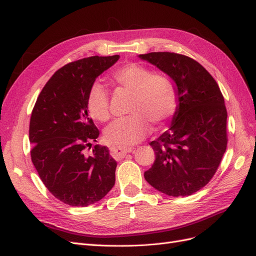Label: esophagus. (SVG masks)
<instances>
[{"label":"esophagus","mask_w":256,"mask_h":256,"mask_svg":"<svg viewBox=\"0 0 256 256\" xmlns=\"http://www.w3.org/2000/svg\"><path fill=\"white\" fill-rule=\"evenodd\" d=\"M132 150V148L130 147H112L111 148V156L116 158H124L128 152Z\"/></svg>","instance_id":"esophagus-1"}]
</instances>
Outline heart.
<instances>
[{
    "label": "heart",
    "instance_id": "b5f03b06",
    "mask_svg": "<svg viewBox=\"0 0 256 256\" xmlns=\"http://www.w3.org/2000/svg\"><path fill=\"white\" fill-rule=\"evenodd\" d=\"M116 82L134 93L129 112L106 128L104 138L113 146L127 147L140 142L149 132L150 122L164 126L177 111L178 98L170 79L136 64H129L113 73ZM86 108L90 116L100 122L110 118L109 91L102 82H94L88 91Z\"/></svg>",
    "mask_w": 256,
    "mask_h": 256
}]
</instances>
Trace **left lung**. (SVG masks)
Returning a JSON list of instances; mask_svg holds the SVG:
<instances>
[{"label":"left lung","mask_w":256,"mask_h":256,"mask_svg":"<svg viewBox=\"0 0 256 256\" xmlns=\"http://www.w3.org/2000/svg\"><path fill=\"white\" fill-rule=\"evenodd\" d=\"M177 84L179 104L170 130L149 143L156 154L146 181L174 197L192 195L210 181L228 144V113L213 76L196 60L170 52L140 55Z\"/></svg>","instance_id":"obj_1"}]
</instances>
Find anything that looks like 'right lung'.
Listing matches in <instances>:
<instances>
[{
    "instance_id": "1",
    "label": "right lung",
    "mask_w": 256,
    "mask_h": 256,
    "mask_svg": "<svg viewBox=\"0 0 256 256\" xmlns=\"http://www.w3.org/2000/svg\"><path fill=\"white\" fill-rule=\"evenodd\" d=\"M120 56H92L59 68L43 86L32 111L30 156L46 188L72 206L102 199L116 183V162L106 146L95 145L100 131L88 114L90 86Z\"/></svg>"
}]
</instances>
